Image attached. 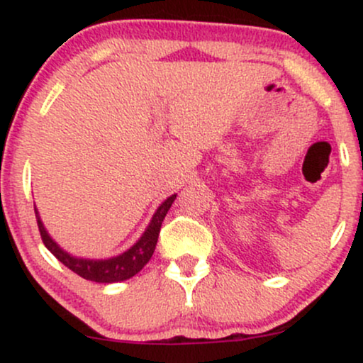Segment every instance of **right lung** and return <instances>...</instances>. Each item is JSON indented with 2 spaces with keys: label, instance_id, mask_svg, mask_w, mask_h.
<instances>
[{
  "label": "right lung",
  "instance_id": "add662e5",
  "mask_svg": "<svg viewBox=\"0 0 363 363\" xmlns=\"http://www.w3.org/2000/svg\"><path fill=\"white\" fill-rule=\"evenodd\" d=\"M176 196L177 194H172L157 208L155 215L152 216V222H150L147 230L143 232V235L138 239V242L133 245V247H129L128 251L119 254V256L107 257V259H85V257H77L72 256L69 252H66L65 249H61L60 245L51 239V235L48 234L43 222H40L39 211H37L35 206L34 210L44 245L66 266V268L72 269L73 273L80 274L85 280L97 283H116L128 280V278L140 273L141 269H143V266L150 261V257L153 256L158 234H160L162 222H164L165 215H167L170 206H172Z\"/></svg>",
  "mask_w": 363,
  "mask_h": 363
}]
</instances>
